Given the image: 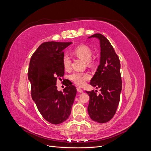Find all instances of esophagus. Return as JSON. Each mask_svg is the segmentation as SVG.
I'll list each match as a JSON object with an SVG mask.
<instances>
[{"mask_svg":"<svg viewBox=\"0 0 151 151\" xmlns=\"http://www.w3.org/2000/svg\"><path fill=\"white\" fill-rule=\"evenodd\" d=\"M77 91H78V92H79V93H83V89H82L81 88H79V87H78V88H77Z\"/></svg>","mask_w":151,"mask_h":151,"instance_id":"34e87169","label":"esophagus"}]
</instances>
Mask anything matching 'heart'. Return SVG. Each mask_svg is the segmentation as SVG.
Segmentation results:
<instances>
[{
	"label": "heart",
	"instance_id": "heart-1",
	"mask_svg": "<svg viewBox=\"0 0 151 151\" xmlns=\"http://www.w3.org/2000/svg\"><path fill=\"white\" fill-rule=\"evenodd\" d=\"M76 56L84 59L87 65H92L94 64V60L91 58L93 55L92 50L88 46L82 45L76 47L73 51ZM71 58L68 54H65L62 58V64L65 70L70 69ZM70 79L78 86H83L86 82L91 79V75L88 72H74L69 76Z\"/></svg>",
	"mask_w": 151,
	"mask_h": 151
}]
</instances>
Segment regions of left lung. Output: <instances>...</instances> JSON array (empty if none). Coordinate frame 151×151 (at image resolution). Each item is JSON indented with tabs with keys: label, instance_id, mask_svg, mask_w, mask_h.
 Segmentation results:
<instances>
[{
	"label": "left lung",
	"instance_id": "1",
	"mask_svg": "<svg viewBox=\"0 0 151 151\" xmlns=\"http://www.w3.org/2000/svg\"><path fill=\"white\" fill-rule=\"evenodd\" d=\"M90 37L98 38L100 41V64L90 84L100 88L101 93L97 95L94 90L86 91L89 96L88 111L93 121L104 123L115 115L119 104L122 87L120 62L110 42L104 36L96 33Z\"/></svg>",
	"mask_w": 151,
	"mask_h": 151
}]
</instances>
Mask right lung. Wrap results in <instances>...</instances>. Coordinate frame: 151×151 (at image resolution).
Listing matches in <instances>:
<instances>
[{"instance_id":"add662e5","label":"right lung","mask_w":151,"mask_h":151,"mask_svg":"<svg viewBox=\"0 0 151 151\" xmlns=\"http://www.w3.org/2000/svg\"><path fill=\"white\" fill-rule=\"evenodd\" d=\"M71 43L44 42L32 55L29 62L28 76L32 98L41 115L54 125L63 122L69 116L77 93L74 85L66 86L63 93L58 91L56 86L57 79H60L65 73L62 64L63 50Z\"/></svg>"}]
</instances>
